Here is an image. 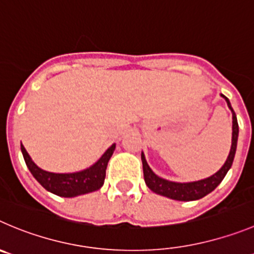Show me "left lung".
<instances>
[{
  "label": "left lung",
  "mask_w": 254,
  "mask_h": 254,
  "mask_svg": "<svg viewBox=\"0 0 254 254\" xmlns=\"http://www.w3.org/2000/svg\"><path fill=\"white\" fill-rule=\"evenodd\" d=\"M220 96L227 101L229 110L232 111V146L229 155L227 158L226 163L223 167L220 168L217 173H214L210 177L205 178V179H200V181L195 182H188V183H179V182H172L164 179V178L156 175L155 173L151 170L149 167L148 162L145 159V155L141 151V162H143V172H144V181L148 188L153 190L154 193L159 194V195L167 196V198L174 199V200H181V202H190V200H198V199L203 198L210 191L214 190L220 182L223 181L228 170L231 169L232 164H233L234 155H236L237 150V141H238V122H237V116L234 113L233 108H232L231 103H229L228 98L224 96L223 94H220Z\"/></svg>",
  "instance_id": "left-lung-1"
}]
</instances>
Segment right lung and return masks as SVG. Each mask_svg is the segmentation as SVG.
<instances>
[{
  "label": "right lung",
  "instance_id": "obj_1",
  "mask_svg": "<svg viewBox=\"0 0 254 254\" xmlns=\"http://www.w3.org/2000/svg\"><path fill=\"white\" fill-rule=\"evenodd\" d=\"M115 144H113L101 155L100 159L94 163L91 167L73 173L47 172L35 164L22 144H21V151H22L23 159H25L31 174L34 175L35 179L46 190L59 196H64V198H73V196L99 190L103 187L104 181H105L106 167H108L109 160L115 150Z\"/></svg>",
  "mask_w": 254,
  "mask_h": 254
}]
</instances>
